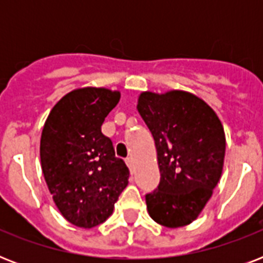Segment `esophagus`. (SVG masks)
<instances>
[{
    "label": "esophagus",
    "instance_id": "1",
    "mask_svg": "<svg viewBox=\"0 0 263 263\" xmlns=\"http://www.w3.org/2000/svg\"><path fill=\"white\" fill-rule=\"evenodd\" d=\"M125 164L128 165V168H129V171H134V160H132L131 157H128L127 160H125Z\"/></svg>",
    "mask_w": 263,
    "mask_h": 263
}]
</instances>
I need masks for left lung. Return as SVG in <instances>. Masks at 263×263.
<instances>
[{
	"instance_id": "left-lung-1",
	"label": "left lung",
	"mask_w": 263,
	"mask_h": 263,
	"mask_svg": "<svg viewBox=\"0 0 263 263\" xmlns=\"http://www.w3.org/2000/svg\"><path fill=\"white\" fill-rule=\"evenodd\" d=\"M138 111L154 138L161 172L158 187L146 194L148 214L168 228L191 224L222 173V124L204 101L179 90L142 92Z\"/></svg>"
}]
</instances>
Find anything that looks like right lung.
Segmentation results:
<instances>
[{"label":"right lung","instance_id":"1","mask_svg":"<svg viewBox=\"0 0 263 263\" xmlns=\"http://www.w3.org/2000/svg\"><path fill=\"white\" fill-rule=\"evenodd\" d=\"M120 92L84 87L51 109L41 136V164L55 206L71 224L92 228L113 213L129 171L101 131Z\"/></svg>","mask_w":263,"mask_h":263}]
</instances>
